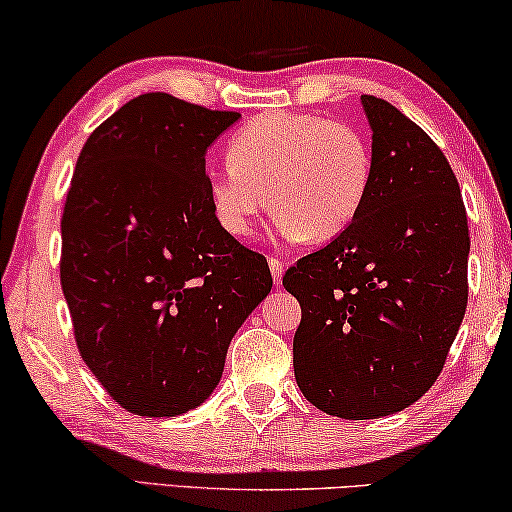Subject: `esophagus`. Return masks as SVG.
Instances as JSON below:
<instances>
[{"instance_id":"obj_1","label":"esophagus","mask_w":512,"mask_h":512,"mask_svg":"<svg viewBox=\"0 0 512 512\" xmlns=\"http://www.w3.org/2000/svg\"><path fill=\"white\" fill-rule=\"evenodd\" d=\"M270 272H272V282L277 286L282 284V277H284V261H279V258H270Z\"/></svg>"}]
</instances>
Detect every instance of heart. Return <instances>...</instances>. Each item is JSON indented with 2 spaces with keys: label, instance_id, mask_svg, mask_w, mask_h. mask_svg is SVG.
Listing matches in <instances>:
<instances>
[{
  "label": "heart",
  "instance_id": "obj_1",
  "mask_svg": "<svg viewBox=\"0 0 512 512\" xmlns=\"http://www.w3.org/2000/svg\"><path fill=\"white\" fill-rule=\"evenodd\" d=\"M230 163L207 172L219 226L249 237L268 198L289 240L326 242L352 226L373 184V153L349 123L312 114H268L228 144Z\"/></svg>",
  "mask_w": 512,
  "mask_h": 512
}]
</instances>
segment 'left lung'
<instances>
[{"instance_id":"8db88e82","label":"left lung","mask_w":512,"mask_h":512,"mask_svg":"<svg viewBox=\"0 0 512 512\" xmlns=\"http://www.w3.org/2000/svg\"><path fill=\"white\" fill-rule=\"evenodd\" d=\"M373 184L331 244L286 270L303 319L293 373L314 408L342 419L401 412L438 380L468 303L466 207L436 142L394 104L361 95Z\"/></svg>"}]
</instances>
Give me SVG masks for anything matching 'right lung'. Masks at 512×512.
Returning <instances> with one entry per match:
<instances>
[{"instance_id":"1","label":"right lung","mask_w":512,"mask_h":512,"mask_svg":"<svg viewBox=\"0 0 512 512\" xmlns=\"http://www.w3.org/2000/svg\"><path fill=\"white\" fill-rule=\"evenodd\" d=\"M237 118L146 93L95 128L76 160L62 293L81 359L132 415L198 408L272 289L265 256L219 226L207 191L205 153Z\"/></svg>"}]
</instances>
